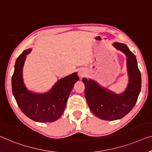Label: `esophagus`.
Returning <instances> with one entry per match:
<instances>
[{"mask_svg":"<svg viewBox=\"0 0 152 152\" xmlns=\"http://www.w3.org/2000/svg\"><path fill=\"white\" fill-rule=\"evenodd\" d=\"M86 74H87V72H86V70H85V69H79L78 75H79V76H80V77L85 76V75H86Z\"/></svg>","mask_w":152,"mask_h":152,"instance_id":"1","label":"esophagus"}]
</instances>
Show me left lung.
<instances>
[{"label":"left lung","mask_w":152,"mask_h":152,"mask_svg":"<svg viewBox=\"0 0 152 152\" xmlns=\"http://www.w3.org/2000/svg\"><path fill=\"white\" fill-rule=\"evenodd\" d=\"M113 45L126 56L128 84L125 91L116 94L93 79L83 78L85 95L93 114L104 121H116L126 116L135 105L141 89V74L136 58L127 46L121 42Z\"/></svg>","instance_id":"8db88e82"}]
</instances>
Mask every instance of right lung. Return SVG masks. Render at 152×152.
<instances>
[{
  "label": "right lung",
  "instance_id": "right-lung-1",
  "mask_svg": "<svg viewBox=\"0 0 152 152\" xmlns=\"http://www.w3.org/2000/svg\"><path fill=\"white\" fill-rule=\"evenodd\" d=\"M31 49L23 51L14 65L12 78L13 95L23 114L39 123L54 122L63 114L68 97L76 82L79 80L76 72L59 79L50 90L45 93H36L25 86L23 69L26 56Z\"/></svg>",
  "mask_w": 152,
  "mask_h": 152
}]
</instances>
